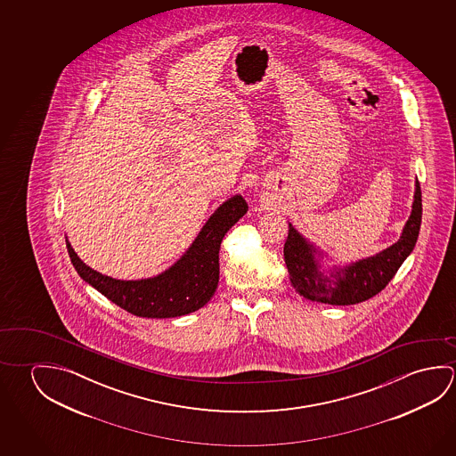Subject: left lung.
<instances>
[{
    "mask_svg": "<svg viewBox=\"0 0 456 456\" xmlns=\"http://www.w3.org/2000/svg\"><path fill=\"white\" fill-rule=\"evenodd\" d=\"M421 211V189L417 181L411 216L399 240L380 253L345 265H324L322 259L328 254L289 223L283 253L292 288L305 299L329 305H353L370 299L393 280L397 269L413 251L419 239Z\"/></svg>",
    "mask_w": 456,
    "mask_h": 456,
    "instance_id": "8db88e82",
    "label": "left lung"
}]
</instances>
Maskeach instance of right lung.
<instances>
[{
	"instance_id": "obj_1",
	"label": "right lung",
	"mask_w": 456,
	"mask_h": 456,
	"mask_svg": "<svg viewBox=\"0 0 456 456\" xmlns=\"http://www.w3.org/2000/svg\"><path fill=\"white\" fill-rule=\"evenodd\" d=\"M241 195L227 199L208 217L192 245L172 267L142 280H116L86 265L67 239L68 254L86 283L128 314L142 318H176L202 308L216 291L219 248L232 225L245 216Z\"/></svg>"
}]
</instances>
